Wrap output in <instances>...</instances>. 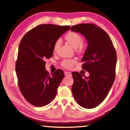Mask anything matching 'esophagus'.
<instances>
[{"mask_svg": "<svg viewBox=\"0 0 130 130\" xmlns=\"http://www.w3.org/2000/svg\"><path fill=\"white\" fill-rule=\"evenodd\" d=\"M65 75L66 76H71V73L69 72V71H66V72H65Z\"/></svg>", "mask_w": 130, "mask_h": 130, "instance_id": "esophagus-1", "label": "esophagus"}]
</instances>
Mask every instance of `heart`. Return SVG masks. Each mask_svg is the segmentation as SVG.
<instances>
[{"mask_svg":"<svg viewBox=\"0 0 130 130\" xmlns=\"http://www.w3.org/2000/svg\"><path fill=\"white\" fill-rule=\"evenodd\" d=\"M65 40L73 47L74 48H77L79 46V50L82 51L83 47L82 45V37L80 35L75 32H70L65 36ZM61 44V40L60 38L57 39L54 43V51H56L59 48ZM76 63L75 59H65L62 61L61 65L66 69H71Z\"/></svg>","mask_w":130,"mask_h":130,"instance_id":"b5f03b06","label":"heart"}]
</instances>
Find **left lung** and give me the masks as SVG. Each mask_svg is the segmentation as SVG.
Instances as JSON below:
<instances>
[{
    "label": "left lung",
    "mask_w": 130,
    "mask_h": 130,
    "mask_svg": "<svg viewBox=\"0 0 130 130\" xmlns=\"http://www.w3.org/2000/svg\"><path fill=\"white\" fill-rule=\"evenodd\" d=\"M71 31L83 35L88 46L82 58V69L90 74L84 78L80 73H72L71 90L76 102L85 108L100 104L106 98L115 81L117 54L112 41L103 29L94 24L74 26Z\"/></svg>",
    "instance_id": "left-lung-1"
}]
</instances>
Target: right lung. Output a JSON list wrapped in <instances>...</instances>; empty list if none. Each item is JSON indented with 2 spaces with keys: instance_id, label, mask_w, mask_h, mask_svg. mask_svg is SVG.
<instances>
[{
  "instance_id": "1",
  "label": "right lung",
  "mask_w": 130,
  "mask_h": 130,
  "mask_svg": "<svg viewBox=\"0 0 130 130\" xmlns=\"http://www.w3.org/2000/svg\"><path fill=\"white\" fill-rule=\"evenodd\" d=\"M70 26L41 24L30 30L19 43L15 71L19 89L26 100L43 107L54 100L64 77L61 69L51 75L45 69V60L52 56L54 43Z\"/></svg>"
}]
</instances>
